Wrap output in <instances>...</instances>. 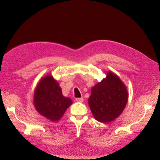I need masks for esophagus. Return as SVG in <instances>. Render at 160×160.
<instances>
[{"instance_id":"1","label":"esophagus","mask_w":160,"mask_h":160,"mask_svg":"<svg viewBox=\"0 0 160 160\" xmlns=\"http://www.w3.org/2000/svg\"><path fill=\"white\" fill-rule=\"evenodd\" d=\"M84 100L83 98H76V101L78 102H82Z\"/></svg>"}]
</instances>
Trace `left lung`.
Masks as SVG:
<instances>
[{"instance_id": "1", "label": "left lung", "mask_w": 160, "mask_h": 160, "mask_svg": "<svg viewBox=\"0 0 160 160\" xmlns=\"http://www.w3.org/2000/svg\"><path fill=\"white\" fill-rule=\"evenodd\" d=\"M128 100L125 85L114 73L108 72L105 79L92 88L88 103L94 118L106 123L121 114Z\"/></svg>"}]
</instances>
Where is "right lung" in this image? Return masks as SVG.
I'll list each match as a JSON object with an SVG mask.
<instances>
[{
	"label": "right lung",
	"instance_id": "1",
	"mask_svg": "<svg viewBox=\"0 0 160 160\" xmlns=\"http://www.w3.org/2000/svg\"><path fill=\"white\" fill-rule=\"evenodd\" d=\"M34 103L36 110L47 119L59 120L72 103L62 95L58 83L52 76L42 78L34 92Z\"/></svg>",
	"mask_w": 160,
	"mask_h": 160
}]
</instances>
